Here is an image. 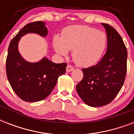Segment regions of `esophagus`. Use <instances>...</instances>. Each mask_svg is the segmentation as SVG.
I'll use <instances>...</instances> for the list:
<instances>
[{
	"mask_svg": "<svg viewBox=\"0 0 134 134\" xmlns=\"http://www.w3.org/2000/svg\"><path fill=\"white\" fill-rule=\"evenodd\" d=\"M73 69H74V67H72V66L68 65L67 66V68H66V71H67V72H70V71H72Z\"/></svg>",
	"mask_w": 134,
	"mask_h": 134,
	"instance_id": "esophagus-1",
	"label": "esophagus"
}]
</instances>
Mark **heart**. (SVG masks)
<instances>
[{
	"mask_svg": "<svg viewBox=\"0 0 134 134\" xmlns=\"http://www.w3.org/2000/svg\"><path fill=\"white\" fill-rule=\"evenodd\" d=\"M106 45V36L102 31L87 26H71L63 30L61 37H55L53 46L55 51L67 55L72 50L74 63L82 67L95 64L103 54Z\"/></svg>",
	"mask_w": 134,
	"mask_h": 134,
	"instance_id": "obj_1",
	"label": "heart"
}]
</instances>
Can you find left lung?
Masks as SVG:
<instances>
[{
  "mask_svg": "<svg viewBox=\"0 0 134 134\" xmlns=\"http://www.w3.org/2000/svg\"><path fill=\"white\" fill-rule=\"evenodd\" d=\"M107 35V49L94 66L82 69L83 78L76 85L79 95L92 107L112 102L122 87L127 74V51L119 33L107 24H102Z\"/></svg>",
  "mask_w": 134,
  "mask_h": 134,
  "instance_id": "left-lung-1",
  "label": "left lung"
}]
</instances>
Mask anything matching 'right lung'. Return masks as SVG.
I'll list each match as a JSON object with an SVG mask.
<instances>
[{
    "label": "right lung",
    "mask_w": 134,
    "mask_h": 134,
    "mask_svg": "<svg viewBox=\"0 0 134 134\" xmlns=\"http://www.w3.org/2000/svg\"><path fill=\"white\" fill-rule=\"evenodd\" d=\"M28 33L46 37L48 30L44 22L30 23L21 28L9 44L6 60L7 79L16 95L28 102L44 99L52 92L60 76L66 71L67 63H54L46 57L37 63L24 60L18 50L21 37Z\"/></svg>",
    "instance_id": "add662e5"
}]
</instances>
